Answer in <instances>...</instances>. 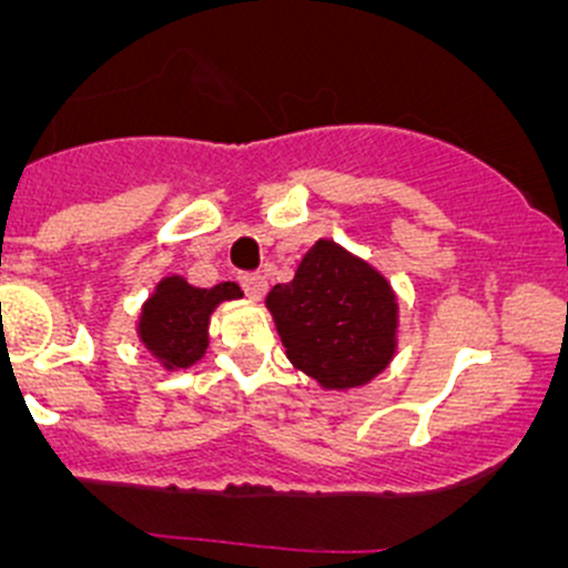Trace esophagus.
Listing matches in <instances>:
<instances>
[{
	"label": "esophagus",
	"instance_id": "esophagus-1",
	"mask_svg": "<svg viewBox=\"0 0 568 568\" xmlns=\"http://www.w3.org/2000/svg\"><path fill=\"white\" fill-rule=\"evenodd\" d=\"M239 283H242V288L247 291L250 300H261L263 294H266L268 283L266 277H263L261 272H247V274H239Z\"/></svg>",
	"mask_w": 568,
	"mask_h": 568
}]
</instances>
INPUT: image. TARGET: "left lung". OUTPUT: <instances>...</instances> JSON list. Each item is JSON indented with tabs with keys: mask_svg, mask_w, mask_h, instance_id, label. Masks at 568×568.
<instances>
[{
	"mask_svg": "<svg viewBox=\"0 0 568 568\" xmlns=\"http://www.w3.org/2000/svg\"><path fill=\"white\" fill-rule=\"evenodd\" d=\"M266 307L285 354L326 390L368 385L390 365L398 300L363 257L318 239L291 283L268 291Z\"/></svg>",
	"mask_w": 568,
	"mask_h": 568,
	"instance_id": "left-lung-1",
	"label": "left lung"
}]
</instances>
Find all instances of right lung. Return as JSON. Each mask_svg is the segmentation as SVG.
Listing matches in <instances>:
<instances>
[{"mask_svg":"<svg viewBox=\"0 0 568 568\" xmlns=\"http://www.w3.org/2000/svg\"><path fill=\"white\" fill-rule=\"evenodd\" d=\"M236 283H220L214 288H194L186 280L164 277L151 300L142 305L140 341L168 371L189 368L209 348V321L214 307L227 300H242Z\"/></svg>","mask_w":568,"mask_h":568,"instance_id":"add662e5","label":"right lung"}]
</instances>
